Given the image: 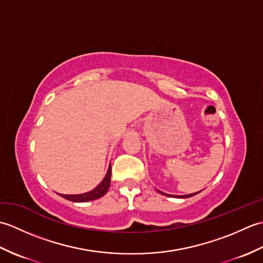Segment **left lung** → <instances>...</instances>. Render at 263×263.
<instances>
[{
	"label": "left lung",
	"instance_id": "1",
	"mask_svg": "<svg viewBox=\"0 0 263 263\" xmlns=\"http://www.w3.org/2000/svg\"><path fill=\"white\" fill-rule=\"evenodd\" d=\"M159 193H161V194H164V195H167V197H172V195H170V194H166V193H163L161 191H158ZM195 194H198V192L197 193H191V194H186V195H173V197H175V198H190V197H193V195H195Z\"/></svg>",
	"mask_w": 263,
	"mask_h": 263
}]
</instances>
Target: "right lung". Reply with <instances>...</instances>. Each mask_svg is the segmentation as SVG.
<instances>
[{
	"mask_svg": "<svg viewBox=\"0 0 263 263\" xmlns=\"http://www.w3.org/2000/svg\"><path fill=\"white\" fill-rule=\"evenodd\" d=\"M110 174H111V168L109 165L107 174H106V176L104 177V180L96 189H93L92 191L82 193V194H60V195L66 200L72 201V202H86V201L96 200L100 197H103V195L106 194V192L108 191L109 184H110Z\"/></svg>",
	"mask_w": 263,
	"mask_h": 263,
	"instance_id": "right-lung-1",
	"label": "right lung"
}]
</instances>
